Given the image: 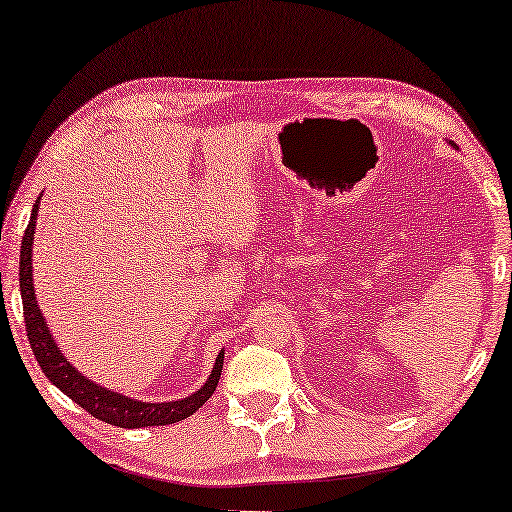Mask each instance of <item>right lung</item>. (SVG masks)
<instances>
[{
    "label": "right lung",
    "instance_id": "1",
    "mask_svg": "<svg viewBox=\"0 0 512 512\" xmlns=\"http://www.w3.org/2000/svg\"><path fill=\"white\" fill-rule=\"evenodd\" d=\"M38 204L36 199L31 211V220L27 224V231L22 236V251H20V292H22V308H24V324H27V335L29 345L33 349V356H36L40 370L52 381L58 390L65 392L74 404H79L83 410H88L92 417L102 420L106 424L120 426V429H142V426H165L174 424L190 417L192 413L206 404L208 399L217 388V381H220L222 374V363H224V351L215 358L213 372L208 376V381L201 385V388L186 399L179 401H163V404H149V401H138L131 397H124L120 392H113L102 385L92 383L88 376L79 374L74 370L61 349L52 338V333L47 329V322L43 313H40L36 292H33V233H36V215H38Z\"/></svg>",
    "mask_w": 512,
    "mask_h": 512
}]
</instances>
